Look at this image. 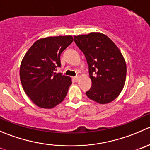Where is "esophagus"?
Listing matches in <instances>:
<instances>
[{
  "instance_id": "34e87169",
  "label": "esophagus",
  "mask_w": 150,
  "mask_h": 150,
  "mask_svg": "<svg viewBox=\"0 0 150 150\" xmlns=\"http://www.w3.org/2000/svg\"><path fill=\"white\" fill-rule=\"evenodd\" d=\"M78 79H79V76H75L73 78V80L75 81H78Z\"/></svg>"
}]
</instances>
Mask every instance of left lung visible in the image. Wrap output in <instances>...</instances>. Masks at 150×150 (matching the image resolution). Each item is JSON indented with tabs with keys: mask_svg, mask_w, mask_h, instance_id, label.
<instances>
[{
	"mask_svg": "<svg viewBox=\"0 0 150 150\" xmlns=\"http://www.w3.org/2000/svg\"><path fill=\"white\" fill-rule=\"evenodd\" d=\"M88 65L91 87L87 97L106 104L115 100L124 88L127 74L125 61L120 49L106 35L99 32L74 36Z\"/></svg>",
	"mask_w": 150,
	"mask_h": 150,
	"instance_id": "8db88e82",
	"label": "left lung"
}]
</instances>
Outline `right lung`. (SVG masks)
<instances>
[{
	"label": "right lung",
	"mask_w": 150,
	"mask_h": 150,
	"mask_svg": "<svg viewBox=\"0 0 150 150\" xmlns=\"http://www.w3.org/2000/svg\"><path fill=\"white\" fill-rule=\"evenodd\" d=\"M72 42V36L40 39L23 57L20 81L28 97L39 107L52 108L64 100L72 79L54 71L61 67L62 53Z\"/></svg>",
	"instance_id": "1"
}]
</instances>
